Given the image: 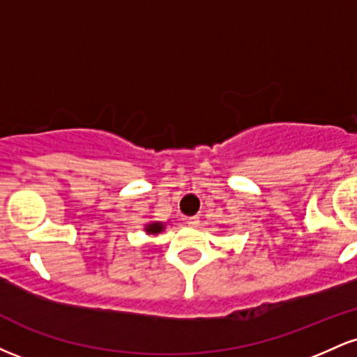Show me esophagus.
Returning a JSON list of instances; mask_svg holds the SVG:
<instances>
[{
	"label": "esophagus",
	"mask_w": 357,
	"mask_h": 357,
	"mask_svg": "<svg viewBox=\"0 0 357 357\" xmlns=\"http://www.w3.org/2000/svg\"><path fill=\"white\" fill-rule=\"evenodd\" d=\"M188 225H190L191 228H198L199 227V216H191V218H188Z\"/></svg>",
	"instance_id": "obj_1"
}]
</instances>
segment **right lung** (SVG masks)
Wrapping results in <instances>:
<instances>
[{"label": "right lung", "instance_id": "obj_1", "mask_svg": "<svg viewBox=\"0 0 357 357\" xmlns=\"http://www.w3.org/2000/svg\"><path fill=\"white\" fill-rule=\"evenodd\" d=\"M166 223L162 221H149V223L144 225V231L147 235H159V233L165 231Z\"/></svg>", "mask_w": 357, "mask_h": 357}]
</instances>
